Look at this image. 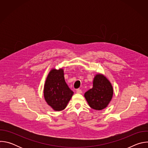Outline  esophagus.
I'll use <instances>...</instances> for the list:
<instances>
[{
	"label": "esophagus",
	"mask_w": 148,
	"mask_h": 148,
	"mask_svg": "<svg viewBox=\"0 0 148 148\" xmlns=\"http://www.w3.org/2000/svg\"><path fill=\"white\" fill-rule=\"evenodd\" d=\"M76 92H77V93H78V94H81V93H82V91H81V90H80V89H77Z\"/></svg>",
	"instance_id": "obj_1"
}]
</instances>
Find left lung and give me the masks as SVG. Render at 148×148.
I'll use <instances>...</instances> for the list:
<instances>
[{"instance_id": "8db88e82", "label": "left lung", "mask_w": 148, "mask_h": 148, "mask_svg": "<svg viewBox=\"0 0 148 148\" xmlns=\"http://www.w3.org/2000/svg\"><path fill=\"white\" fill-rule=\"evenodd\" d=\"M111 83L103 74H97L93 80V87L84 94L90 107L95 110L106 108L113 96Z\"/></svg>"}]
</instances>
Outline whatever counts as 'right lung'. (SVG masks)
I'll return each instance as SVG.
<instances>
[{
  "mask_svg": "<svg viewBox=\"0 0 148 148\" xmlns=\"http://www.w3.org/2000/svg\"><path fill=\"white\" fill-rule=\"evenodd\" d=\"M73 94L65 81L63 69L51 70L44 87V97L49 106L56 111L63 110Z\"/></svg>",
  "mask_w": 148,
  "mask_h": 148,
  "instance_id": "right-lung-1",
  "label": "right lung"
}]
</instances>
